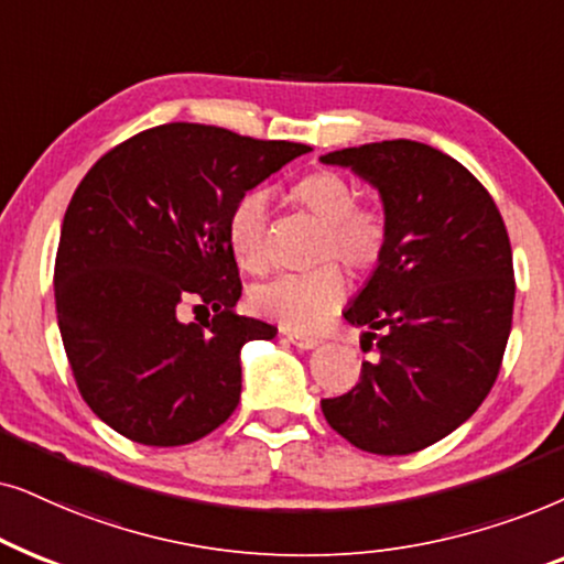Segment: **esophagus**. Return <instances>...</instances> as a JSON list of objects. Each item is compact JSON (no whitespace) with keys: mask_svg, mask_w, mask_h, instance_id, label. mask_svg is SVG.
I'll return each mask as SVG.
<instances>
[{"mask_svg":"<svg viewBox=\"0 0 564 564\" xmlns=\"http://www.w3.org/2000/svg\"><path fill=\"white\" fill-rule=\"evenodd\" d=\"M289 337V343H294L296 348H302V350H312V348H317V337H312V335H304V333H283Z\"/></svg>","mask_w":564,"mask_h":564,"instance_id":"34e87169","label":"esophagus"}]
</instances>
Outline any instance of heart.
Masks as SVG:
<instances>
[{"mask_svg":"<svg viewBox=\"0 0 564 564\" xmlns=\"http://www.w3.org/2000/svg\"><path fill=\"white\" fill-rule=\"evenodd\" d=\"M291 198L322 224L314 260L325 265L310 273H286L258 283L250 294L252 310L294 333L319 329L345 302L340 260L350 270H371L387 247V216L373 206L356 204V187L337 172L317 170L296 180ZM268 195L250 191L237 200L229 216V242L245 270L262 273L270 265L268 252Z\"/></svg>","mask_w":564,"mask_h":564,"instance_id":"1","label":"heart"}]
</instances>
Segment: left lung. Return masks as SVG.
I'll return each instance as SVG.
<instances>
[{
  "label": "left lung",
  "mask_w": 564,
  "mask_h": 564,
  "mask_svg": "<svg viewBox=\"0 0 564 564\" xmlns=\"http://www.w3.org/2000/svg\"><path fill=\"white\" fill-rule=\"evenodd\" d=\"M377 187L387 247L343 317L377 340L348 394L322 400L333 431L369 454L446 438L490 394L513 319V252L482 183L410 139L319 156Z\"/></svg>",
  "instance_id": "left-lung-1"
}]
</instances>
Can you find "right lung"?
<instances>
[{
    "label": "right lung",
    "mask_w": 564,
    "mask_h": 564,
    "mask_svg": "<svg viewBox=\"0 0 564 564\" xmlns=\"http://www.w3.org/2000/svg\"><path fill=\"white\" fill-rule=\"evenodd\" d=\"M310 147L200 123L141 131L95 162L58 239L56 317L74 379L102 423L144 446H183L239 402L250 340L268 322L239 317L242 281L231 208ZM195 297L215 317L180 323Z\"/></svg>",
    "instance_id": "1"
}]
</instances>
